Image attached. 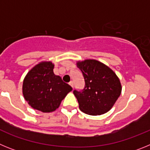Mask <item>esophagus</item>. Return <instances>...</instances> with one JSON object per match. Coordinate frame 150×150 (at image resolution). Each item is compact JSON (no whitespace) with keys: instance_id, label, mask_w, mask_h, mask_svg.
<instances>
[{"instance_id":"34e87169","label":"esophagus","mask_w":150,"mask_h":150,"mask_svg":"<svg viewBox=\"0 0 150 150\" xmlns=\"http://www.w3.org/2000/svg\"><path fill=\"white\" fill-rule=\"evenodd\" d=\"M69 85H70L72 88H74V83H73V81L70 82V83H69Z\"/></svg>"}]
</instances>
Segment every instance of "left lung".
<instances>
[{
  "instance_id": "left-lung-1",
  "label": "left lung",
  "mask_w": 150,
  "mask_h": 150,
  "mask_svg": "<svg viewBox=\"0 0 150 150\" xmlns=\"http://www.w3.org/2000/svg\"><path fill=\"white\" fill-rule=\"evenodd\" d=\"M76 66L83 73L85 88L74 91L79 110L91 116L102 115L113 107L122 92V85L116 73L95 59L77 61Z\"/></svg>"
}]
</instances>
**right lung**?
<instances>
[{
  "label": "right lung",
  "mask_w": 150,
  "mask_h": 150,
  "mask_svg": "<svg viewBox=\"0 0 150 150\" xmlns=\"http://www.w3.org/2000/svg\"><path fill=\"white\" fill-rule=\"evenodd\" d=\"M53 63L39 62L30 69L22 83L24 98L33 109L51 112L58 109L72 88L54 74Z\"/></svg>",
  "instance_id": "1"
}]
</instances>
